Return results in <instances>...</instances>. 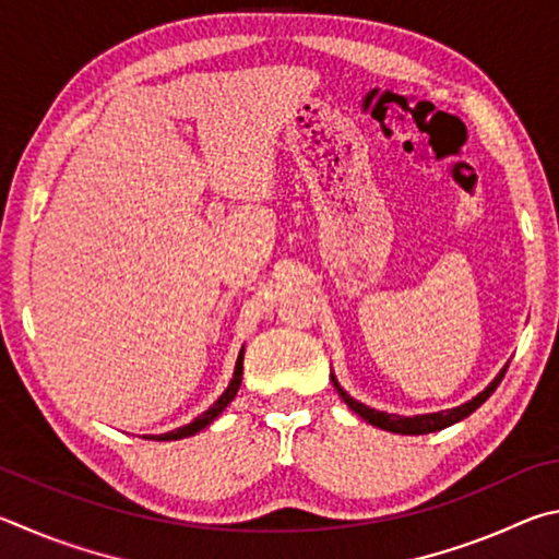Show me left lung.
Wrapping results in <instances>:
<instances>
[{"mask_svg":"<svg viewBox=\"0 0 559 559\" xmlns=\"http://www.w3.org/2000/svg\"><path fill=\"white\" fill-rule=\"evenodd\" d=\"M508 368V366H506ZM506 368L501 370L493 378V383L488 385L484 393H478L476 397L468 400V403L459 405V407H452V409H442V413H429V415H415V417H403V415H388V413H380V409H373L368 407L364 403H358V400L350 397L344 388L338 385L336 376H331V380H334V388L338 390V395L344 403L354 409V413L358 417H364L366 423H370L373 427H380V429H388V432H395V435H429V432H439V429L444 427H452L454 423H462L464 417H468L472 413H476L478 407H481L488 397L493 395V390L498 388V383H501L503 376H506Z\"/></svg>","mask_w":559,"mask_h":559,"instance_id":"obj_1","label":"left lung"}]
</instances>
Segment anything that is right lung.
Listing matches in <instances>:
<instances>
[{"instance_id": "right-lung-1", "label": "right lung", "mask_w": 559, "mask_h": 559, "mask_svg": "<svg viewBox=\"0 0 559 559\" xmlns=\"http://www.w3.org/2000/svg\"><path fill=\"white\" fill-rule=\"evenodd\" d=\"M240 380H242V348H240L238 360H235V373H233L230 385L225 388V393L218 400H215V403L209 409H205L203 415L195 417L193 423H189V425L174 429V432H166V435H159V437H144V439H159V442H171V439H183V437H191L195 432H201L203 427H209L213 419L218 417L223 409L233 403V397L238 395V390H240Z\"/></svg>"}]
</instances>
